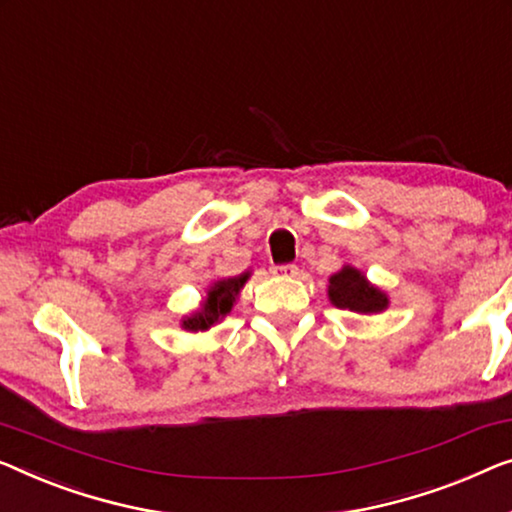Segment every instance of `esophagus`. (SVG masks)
<instances>
[{
	"label": "esophagus",
	"instance_id": "esophagus-1",
	"mask_svg": "<svg viewBox=\"0 0 512 512\" xmlns=\"http://www.w3.org/2000/svg\"><path fill=\"white\" fill-rule=\"evenodd\" d=\"M272 274H277V277H295V274H298V265H293V263L274 265Z\"/></svg>",
	"mask_w": 512,
	"mask_h": 512
}]
</instances>
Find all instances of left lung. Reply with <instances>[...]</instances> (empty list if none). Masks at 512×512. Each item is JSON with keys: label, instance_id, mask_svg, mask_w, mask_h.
I'll list each match as a JSON object with an SVG mask.
<instances>
[{"label": "left lung", "instance_id": "1", "mask_svg": "<svg viewBox=\"0 0 512 512\" xmlns=\"http://www.w3.org/2000/svg\"><path fill=\"white\" fill-rule=\"evenodd\" d=\"M328 298L335 307L358 311V314H379L390 305L388 295L369 284L365 274L355 270L353 265H344L342 270L332 274Z\"/></svg>", "mask_w": 512, "mask_h": 512}]
</instances>
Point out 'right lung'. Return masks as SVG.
I'll list each match as a JSON object with an SVG mask.
<instances>
[{
    "label": "right lung",
    "mask_w": 512,
    "mask_h": 512,
    "mask_svg": "<svg viewBox=\"0 0 512 512\" xmlns=\"http://www.w3.org/2000/svg\"><path fill=\"white\" fill-rule=\"evenodd\" d=\"M249 272L240 274V277H228V279H219L207 288V298L203 300L201 309L196 314L187 316L182 321V328L189 332H198V330H207L212 328L214 323L221 321L226 314H231V309L235 305V298L240 295V288L247 284Z\"/></svg>",
    "instance_id": "right-lung-1"
}]
</instances>
